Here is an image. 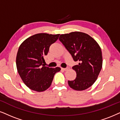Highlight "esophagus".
<instances>
[{
    "mask_svg": "<svg viewBox=\"0 0 120 120\" xmlns=\"http://www.w3.org/2000/svg\"><path fill=\"white\" fill-rule=\"evenodd\" d=\"M69 68H70L69 67H67L66 68H61V70H64V71H67L69 69Z\"/></svg>",
    "mask_w": 120,
    "mask_h": 120,
    "instance_id": "34e87169",
    "label": "esophagus"
}]
</instances>
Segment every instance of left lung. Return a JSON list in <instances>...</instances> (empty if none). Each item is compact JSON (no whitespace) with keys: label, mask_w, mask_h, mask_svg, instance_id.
<instances>
[{"label":"left lung","mask_w":120,"mask_h":120,"mask_svg":"<svg viewBox=\"0 0 120 120\" xmlns=\"http://www.w3.org/2000/svg\"><path fill=\"white\" fill-rule=\"evenodd\" d=\"M59 39L74 61L79 63L72 67L76 72V78L68 81L69 86L77 91L90 87L96 81L102 66L99 45L90 35L79 31L61 34Z\"/></svg>","instance_id":"obj_1"}]
</instances>
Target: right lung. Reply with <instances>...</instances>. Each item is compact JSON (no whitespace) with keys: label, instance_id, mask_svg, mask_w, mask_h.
Returning a JSON list of instances; mask_svg holds the SVG:
<instances>
[{"label":"right lung","instance_id":"1","mask_svg":"<svg viewBox=\"0 0 120 120\" xmlns=\"http://www.w3.org/2000/svg\"><path fill=\"white\" fill-rule=\"evenodd\" d=\"M60 34L40 33L28 38L20 45L16 59L18 72L24 83L31 90L41 92L47 90L60 68L45 66L44 57Z\"/></svg>","mask_w":120,"mask_h":120}]
</instances>
